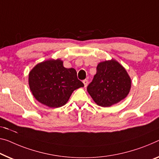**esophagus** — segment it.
I'll list each match as a JSON object with an SVG mask.
<instances>
[{
    "mask_svg": "<svg viewBox=\"0 0 159 159\" xmlns=\"http://www.w3.org/2000/svg\"><path fill=\"white\" fill-rule=\"evenodd\" d=\"M83 83H84V87H86L87 84H88V80H83Z\"/></svg>",
    "mask_w": 159,
    "mask_h": 159,
    "instance_id": "34e87169",
    "label": "esophagus"
}]
</instances>
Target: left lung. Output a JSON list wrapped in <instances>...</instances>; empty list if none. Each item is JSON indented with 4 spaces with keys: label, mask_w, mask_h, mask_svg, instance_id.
Here are the masks:
<instances>
[{
    "label": "left lung",
    "mask_w": 159,
    "mask_h": 159,
    "mask_svg": "<svg viewBox=\"0 0 159 159\" xmlns=\"http://www.w3.org/2000/svg\"><path fill=\"white\" fill-rule=\"evenodd\" d=\"M131 79L126 70L116 61L100 62L87 92L99 106L108 107L127 96L131 89Z\"/></svg>",
    "instance_id": "left-lung-1"
}]
</instances>
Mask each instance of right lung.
Returning a JSON list of instances; mask_svg holds the SVG:
<instances>
[{
  "label": "right lung",
  "instance_id": "1",
  "mask_svg": "<svg viewBox=\"0 0 159 159\" xmlns=\"http://www.w3.org/2000/svg\"><path fill=\"white\" fill-rule=\"evenodd\" d=\"M29 86L39 102L57 108L65 105L73 91L84 87L74 68H65L60 60L39 63L29 73Z\"/></svg>",
  "mask_w": 159,
  "mask_h": 159
}]
</instances>
